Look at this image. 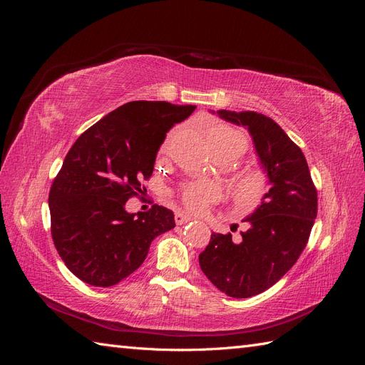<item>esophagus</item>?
I'll return each mask as SVG.
<instances>
[{
  "mask_svg": "<svg viewBox=\"0 0 365 365\" xmlns=\"http://www.w3.org/2000/svg\"><path fill=\"white\" fill-rule=\"evenodd\" d=\"M190 220H192V216H189V215H184L181 212L175 213V222H176V225L187 224V222H190Z\"/></svg>",
  "mask_w": 365,
  "mask_h": 365,
  "instance_id": "obj_1",
  "label": "esophagus"
}]
</instances>
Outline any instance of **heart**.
Segmentation results:
<instances>
[{"instance_id": "b5f03b06", "label": "heart", "mask_w": 365, "mask_h": 365, "mask_svg": "<svg viewBox=\"0 0 365 365\" xmlns=\"http://www.w3.org/2000/svg\"><path fill=\"white\" fill-rule=\"evenodd\" d=\"M208 146L213 155H225L236 160L245 152L247 143L239 132L225 126H217L210 130ZM230 187L233 200L240 207H252L260 201L267 187V176L260 169L250 168L239 170L231 180ZM180 197L187 208L200 213L216 200V192L213 187L205 184H187L181 189Z\"/></svg>"}]
</instances>
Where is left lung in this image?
I'll return each mask as SVG.
<instances>
[{"mask_svg":"<svg viewBox=\"0 0 365 365\" xmlns=\"http://www.w3.org/2000/svg\"><path fill=\"white\" fill-rule=\"evenodd\" d=\"M217 115L248 129L271 189L247 216L242 240L213 233L200 264L219 291L248 298L277 283L300 257L317 217V189L302 149L272 118L227 109Z\"/></svg>","mask_w":365,"mask_h":365,"instance_id":"left-lung-1","label":"left lung"}]
</instances>
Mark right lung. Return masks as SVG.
<instances>
[{"mask_svg":"<svg viewBox=\"0 0 365 365\" xmlns=\"http://www.w3.org/2000/svg\"><path fill=\"white\" fill-rule=\"evenodd\" d=\"M193 105L137 101L118 106L76 140L54 178L51 237L67 268L91 286L117 284L145 262L152 240L175 227L169 208L128 213L157 152Z\"/></svg>","mask_w":365,"mask_h":365,"instance_id":"1","label":"right lung"}]
</instances>
